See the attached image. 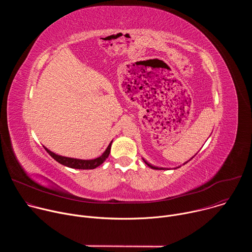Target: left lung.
<instances>
[{
	"mask_svg": "<svg viewBox=\"0 0 252 252\" xmlns=\"http://www.w3.org/2000/svg\"><path fill=\"white\" fill-rule=\"evenodd\" d=\"M195 155H196V154H195ZM195 155H194V156H195ZM194 156H193V157H192V158H190V159H192V158H194ZM190 159H189V160H188V161H186V162H185V163H184V164H186V163H188V162H189V160H190ZM142 160H143V161H145V162H146V164H148V165H149V166H150V167H152V168H154V169H168V168H165V167H158V166H156V165H153V164H151V163H150V162H148V160H146V159H145V158H142ZM178 167H181V166H177V167H174V168H173V169H175V168H178Z\"/></svg>",
	"mask_w": 252,
	"mask_h": 252,
	"instance_id": "obj_1",
	"label": "left lung"
}]
</instances>
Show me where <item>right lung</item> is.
<instances>
[{
    "label": "right lung",
    "mask_w": 252,
    "mask_h": 252,
    "mask_svg": "<svg viewBox=\"0 0 252 252\" xmlns=\"http://www.w3.org/2000/svg\"><path fill=\"white\" fill-rule=\"evenodd\" d=\"M112 143H113V140L110 142V145L107 146L106 150L102 153V155L100 157L96 158H94V159H80V158L63 157V156H59V155L51 152L46 147H44V148L47 151V153L55 160H57L59 163L64 165V166H67V167H70V168H77V169H94V168L99 166L107 158H109L110 153H111Z\"/></svg>",
    "instance_id": "1"
}]
</instances>
